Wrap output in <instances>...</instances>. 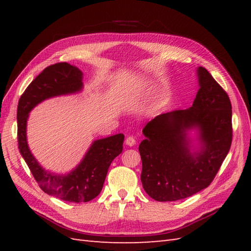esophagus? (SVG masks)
Listing matches in <instances>:
<instances>
[{"mask_svg":"<svg viewBox=\"0 0 251 251\" xmlns=\"http://www.w3.org/2000/svg\"><path fill=\"white\" fill-rule=\"evenodd\" d=\"M125 143L127 146H129V147H132V146H135L136 145V139L132 136H128L125 139Z\"/></svg>","mask_w":251,"mask_h":251,"instance_id":"esophagus-1","label":"esophagus"}]
</instances>
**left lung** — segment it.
I'll list each match as a JSON object with an SVG mask.
<instances>
[{
    "mask_svg": "<svg viewBox=\"0 0 251 251\" xmlns=\"http://www.w3.org/2000/svg\"><path fill=\"white\" fill-rule=\"evenodd\" d=\"M196 71L200 89L191 108L158 115L142 130L141 182L158 201L183 200L206 189L230 151V98L205 68ZM190 130H197L195 147Z\"/></svg>",
    "mask_w": 251,
    "mask_h": 251,
    "instance_id": "8db88e82",
    "label": "left lung"
}]
</instances>
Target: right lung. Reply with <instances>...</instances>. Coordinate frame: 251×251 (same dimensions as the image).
<instances>
[{
	"instance_id": "1",
	"label": "right lung",
	"mask_w": 251,
	"mask_h": 251,
	"mask_svg": "<svg viewBox=\"0 0 251 251\" xmlns=\"http://www.w3.org/2000/svg\"><path fill=\"white\" fill-rule=\"evenodd\" d=\"M83 73L70 63L59 62L45 68L21 95L17 108L18 149L35 181L45 193L73 202L94 200L102 190L112 161L123 151L124 135L95 140L77 166L70 173L47 172L31 153L26 141V121L30 111L42 101L82 92Z\"/></svg>"
}]
</instances>
